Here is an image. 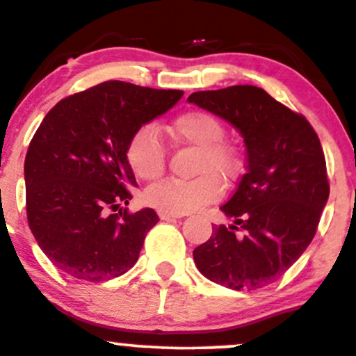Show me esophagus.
Returning a JSON list of instances; mask_svg holds the SVG:
<instances>
[{"label": "esophagus", "instance_id": "esophagus-1", "mask_svg": "<svg viewBox=\"0 0 356 356\" xmlns=\"http://www.w3.org/2000/svg\"><path fill=\"white\" fill-rule=\"evenodd\" d=\"M159 218L162 220H172V219H179L182 218V214H170V212H159Z\"/></svg>", "mask_w": 356, "mask_h": 356}]
</instances>
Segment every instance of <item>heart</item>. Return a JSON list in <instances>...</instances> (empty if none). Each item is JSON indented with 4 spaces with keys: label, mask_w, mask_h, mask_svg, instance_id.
I'll return each mask as SVG.
<instances>
[{
    "label": "heart",
    "mask_w": 356,
    "mask_h": 356,
    "mask_svg": "<svg viewBox=\"0 0 356 356\" xmlns=\"http://www.w3.org/2000/svg\"><path fill=\"white\" fill-rule=\"evenodd\" d=\"M175 140L199 149L197 172L194 181L165 179L145 191L144 201L149 206L170 214H186L214 202L220 195L219 181H229L239 170L238 152L224 144V127L211 113L192 110L179 115L170 125ZM127 162L142 181L161 177L165 167L164 145L152 127L138 129L127 144Z\"/></svg>",
    "instance_id": "1"
}]
</instances>
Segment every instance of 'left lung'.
I'll list each match as a JSON object with an SVG mask.
<instances>
[{"label":"left lung","instance_id":"1","mask_svg":"<svg viewBox=\"0 0 356 356\" xmlns=\"http://www.w3.org/2000/svg\"><path fill=\"white\" fill-rule=\"evenodd\" d=\"M187 102L234 127L248 155L246 174L220 206L234 222L212 227L194 249L195 266L238 291L271 284L309 246L328 201L320 138L303 115L252 85L195 92Z\"/></svg>","mask_w":356,"mask_h":356}]
</instances>
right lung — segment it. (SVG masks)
Returning <instances> with one entry per match:
<instances>
[{
  "instance_id": "obj_1",
  "label": "right lung",
  "mask_w": 356,
  "mask_h": 356,
  "mask_svg": "<svg viewBox=\"0 0 356 356\" xmlns=\"http://www.w3.org/2000/svg\"><path fill=\"white\" fill-rule=\"evenodd\" d=\"M182 95L104 81L60 100L44 115L24 159L26 216L36 243L60 271L99 283L137 263L159 216L149 207L134 214L124 207L132 199L129 187L137 186L127 144Z\"/></svg>"
}]
</instances>
